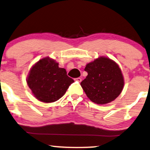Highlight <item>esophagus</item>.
Instances as JSON below:
<instances>
[{
	"mask_svg": "<svg viewBox=\"0 0 150 150\" xmlns=\"http://www.w3.org/2000/svg\"><path fill=\"white\" fill-rule=\"evenodd\" d=\"M76 81H79V82H81L82 81V79L80 78V77H79V78L76 79Z\"/></svg>",
	"mask_w": 150,
	"mask_h": 150,
	"instance_id": "1",
	"label": "esophagus"
}]
</instances>
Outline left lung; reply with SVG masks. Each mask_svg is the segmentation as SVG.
Masks as SVG:
<instances>
[{
	"label": "left lung",
	"instance_id": "left-lung-1",
	"mask_svg": "<svg viewBox=\"0 0 150 150\" xmlns=\"http://www.w3.org/2000/svg\"><path fill=\"white\" fill-rule=\"evenodd\" d=\"M86 78L81 83L91 101L105 105L114 101L124 88V79L121 69L114 60L99 57L86 64Z\"/></svg>",
	"mask_w": 150,
	"mask_h": 150
}]
</instances>
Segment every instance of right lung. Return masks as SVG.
<instances>
[{
	"instance_id": "obj_1",
	"label": "right lung",
	"mask_w": 150,
	"mask_h": 150,
	"mask_svg": "<svg viewBox=\"0 0 150 150\" xmlns=\"http://www.w3.org/2000/svg\"><path fill=\"white\" fill-rule=\"evenodd\" d=\"M74 81L67 75L66 69L49 57L33 65L26 78L27 85L37 100L45 103L61 98Z\"/></svg>"
}]
</instances>
